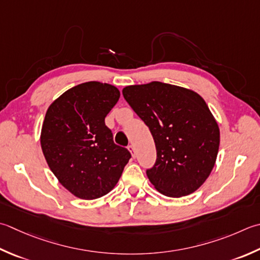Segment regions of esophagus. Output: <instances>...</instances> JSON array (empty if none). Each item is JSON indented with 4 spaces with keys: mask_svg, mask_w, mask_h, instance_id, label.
<instances>
[{
    "mask_svg": "<svg viewBox=\"0 0 260 260\" xmlns=\"http://www.w3.org/2000/svg\"><path fill=\"white\" fill-rule=\"evenodd\" d=\"M128 150L131 151L132 156L135 157V156H136V153H135V149H134V146H133V145H129V146H128Z\"/></svg>",
    "mask_w": 260,
    "mask_h": 260,
    "instance_id": "esophagus-1",
    "label": "esophagus"
}]
</instances>
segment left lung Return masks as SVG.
Returning a JSON list of instances; mask_svg holds the SVG:
<instances>
[{
  "mask_svg": "<svg viewBox=\"0 0 260 260\" xmlns=\"http://www.w3.org/2000/svg\"><path fill=\"white\" fill-rule=\"evenodd\" d=\"M123 95L153 136L156 160L146 169L151 184L169 197L197 190L210 176L220 145V129L204 99L157 81L126 86Z\"/></svg>",
  "mask_w": 260,
  "mask_h": 260,
  "instance_id": "left-lung-1",
  "label": "left lung"
}]
</instances>
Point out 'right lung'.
Returning <instances> with one entry per match:
<instances>
[{
  "mask_svg": "<svg viewBox=\"0 0 260 260\" xmlns=\"http://www.w3.org/2000/svg\"><path fill=\"white\" fill-rule=\"evenodd\" d=\"M114 85H75L49 106L40 135L48 167L70 192L82 200L99 198L113 189L131 159L114 143L105 118L119 99Z\"/></svg>",
  "mask_w": 260,
  "mask_h": 260,
  "instance_id": "add662e5",
  "label": "right lung"
}]
</instances>
